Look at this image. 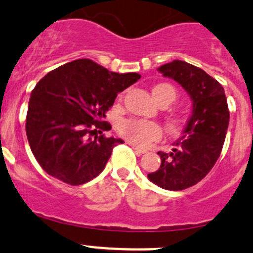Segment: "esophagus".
<instances>
[{"mask_svg": "<svg viewBox=\"0 0 253 253\" xmlns=\"http://www.w3.org/2000/svg\"><path fill=\"white\" fill-rule=\"evenodd\" d=\"M129 146H131L132 149L135 150L136 152H138V154H146V152H147L145 149H141V147L136 146V145H133V143H131V142H129Z\"/></svg>", "mask_w": 253, "mask_h": 253, "instance_id": "esophagus-1", "label": "esophagus"}]
</instances>
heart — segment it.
<instances>
[{
    "mask_svg": "<svg viewBox=\"0 0 253 253\" xmlns=\"http://www.w3.org/2000/svg\"><path fill=\"white\" fill-rule=\"evenodd\" d=\"M155 99L160 106L171 104L176 98L175 89L169 84H159L152 89ZM170 128L175 129L177 126L176 120L170 121ZM118 131L126 140L137 146H147L154 141H158L163 135V129L158 124L142 118H129L121 122Z\"/></svg>",
    "mask_w": 253,
    "mask_h": 253,
    "instance_id": "obj_1",
    "label": "heart"
}]
</instances>
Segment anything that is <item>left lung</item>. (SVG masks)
Wrapping results in <instances>:
<instances>
[{
  "instance_id": "left-lung-1",
  "label": "left lung",
  "mask_w": 253,
  "mask_h": 253,
  "mask_svg": "<svg viewBox=\"0 0 253 253\" xmlns=\"http://www.w3.org/2000/svg\"><path fill=\"white\" fill-rule=\"evenodd\" d=\"M159 72L186 90L193 111L172 151L158 152L160 168L147 177L166 190H184L199 183L217 163L228 129V104L222 84L195 65L172 60Z\"/></svg>"
}]
</instances>
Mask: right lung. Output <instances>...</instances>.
Returning a JSON list of instances; mask_svg holds the SVG:
<instances>
[{
    "instance_id": "right-lung-1",
    "label": "right lung",
    "mask_w": 253,
    "mask_h": 253,
    "mask_svg": "<svg viewBox=\"0 0 253 253\" xmlns=\"http://www.w3.org/2000/svg\"><path fill=\"white\" fill-rule=\"evenodd\" d=\"M141 78L137 73L110 72L90 59L51 70L31 92L26 135L42 169L69 185L90 181L103 171L121 138L106 137L103 121L116 97Z\"/></svg>"
}]
</instances>
